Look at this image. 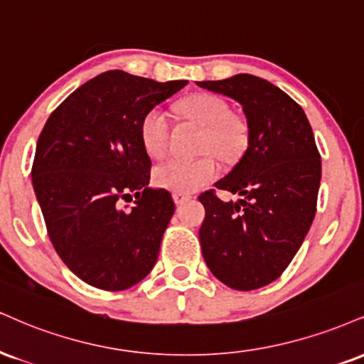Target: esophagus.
Listing matches in <instances>:
<instances>
[{
  "label": "esophagus",
  "instance_id": "34e87169",
  "mask_svg": "<svg viewBox=\"0 0 364 364\" xmlns=\"http://www.w3.org/2000/svg\"><path fill=\"white\" fill-rule=\"evenodd\" d=\"M173 198H174V201H176V205H181V203H185V201L190 200L191 196L186 195V193H174Z\"/></svg>",
  "mask_w": 364,
  "mask_h": 364
}]
</instances>
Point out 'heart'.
I'll return each mask as SVG.
<instances>
[{
	"instance_id": "heart-1",
	"label": "heart",
	"mask_w": 364,
	"mask_h": 364,
	"mask_svg": "<svg viewBox=\"0 0 364 364\" xmlns=\"http://www.w3.org/2000/svg\"><path fill=\"white\" fill-rule=\"evenodd\" d=\"M188 120L205 129L203 151L215 152L222 159H234L247 146V125L242 118L232 115L229 105L215 95L196 93L178 105ZM140 140L151 157H163L169 146V118L161 108H152L140 122ZM218 174V164L212 156L196 159L164 161L154 169V183L176 193H191L208 185Z\"/></svg>"
}]
</instances>
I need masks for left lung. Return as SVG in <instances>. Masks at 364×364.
Returning <instances> with one entry per match:
<instances>
[{"label": "left lung", "instance_id": "left-lung-1", "mask_svg": "<svg viewBox=\"0 0 364 364\" xmlns=\"http://www.w3.org/2000/svg\"><path fill=\"white\" fill-rule=\"evenodd\" d=\"M237 102L247 120V149L218 190L200 195L203 259L217 279L249 291L279 278L312 225L322 163L307 115L284 91L251 74L196 82Z\"/></svg>", "mask_w": 364, "mask_h": 364}]
</instances>
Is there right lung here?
<instances>
[{
  "label": "right lung",
  "instance_id": "obj_1",
  "mask_svg": "<svg viewBox=\"0 0 364 364\" xmlns=\"http://www.w3.org/2000/svg\"><path fill=\"white\" fill-rule=\"evenodd\" d=\"M186 85L107 71L73 91L42 129L35 196L52 246L91 287L127 290L154 268L174 201L168 190L149 188L140 122ZM132 193L134 207L122 208Z\"/></svg>",
  "mask_w": 364,
  "mask_h": 364
}]
</instances>
